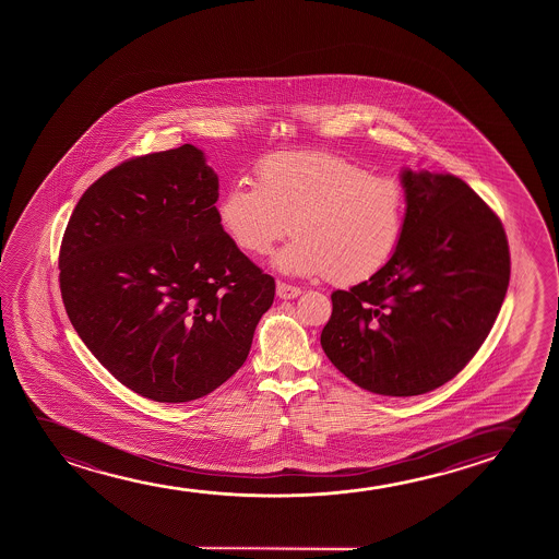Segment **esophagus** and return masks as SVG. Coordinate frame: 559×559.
I'll return each mask as SVG.
<instances>
[{"instance_id": "esophagus-1", "label": "esophagus", "mask_w": 559, "mask_h": 559, "mask_svg": "<svg viewBox=\"0 0 559 559\" xmlns=\"http://www.w3.org/2000/svg\"><path fill=\"white\" fill-rule=\"evenodd\" d=\"M301 290L298 286H290V284L278 283L276 284V296L281 299H294L298 298Z\"/></svg>"}]
</instances>
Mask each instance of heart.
Here are the masks:
<instances>
[{
  "label": "heart",
  "instance_id": "b5f03b06",
  "mask_svg": "<svg viewBox=\"0 0 559 559\" xmlns=\"http://www.w3.org/2000/svg\"><path fill=\"white\" fill-rule=\"evenodd\" d=\"M405 185L393 176L330 153H276L255 168V183L237 181L217 204L238 248L276 253L284 275H329L332 283L367 281L391 260L406 225Z\"/></svg>",
  "mask_w": 559,
  "mask_h": 559
}]
</instances>
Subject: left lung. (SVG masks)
<instances>
[{
    "label": "left lung",
    "instance_id": "1",
    "mask_svg": "<svg viewBox=\"0 0 559 559\" xmlns=\"http://www.w3.org/2000/svg\"><path fill=\"white\" fill-rule=\"evenodd\" d=\"M406 225L391 260L332 292L321 345L362 390L413 397L452 380L489 336L510 283L498 215L459 177L403 169Z\"/></svg>",
    "mask_w": 559,
    "mask_h": 559
}]
</instances>
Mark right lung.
<instances>
[{
  "mask_svg": "<svg viewBox=\"0 0 559 559\" xmlns=\"http://www.w3.org/2000/svg\"><path fill=\"white\" fill-rule=\"evenodd\" d=\"M219 181L192 145L126 160L70 215V322L118 382L158 403L204 397L245 365L275 278L223 230Z\"/></svg>",
  "mask_w": 559,
  "mask_h": 559,
  "instance_id": "add662e5",
  "label": "right lung"
}]
</instances>
